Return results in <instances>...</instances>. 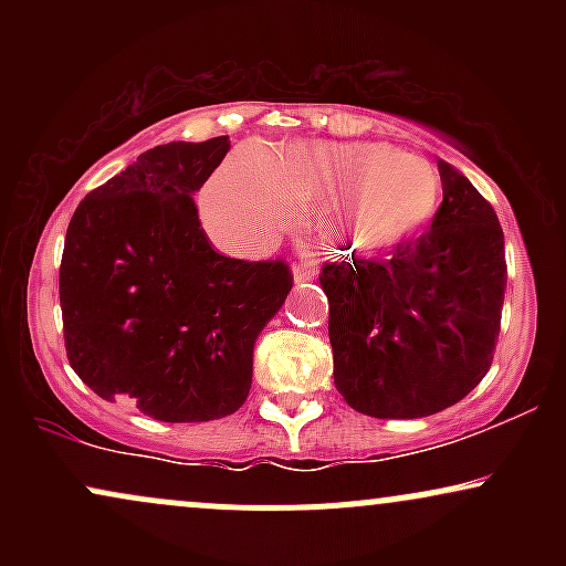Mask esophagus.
<instances>
[{
  "label": "esophagus",
  "mask_w": 566,
  "mask_h": 566,
  "mask_svg": "<svg viewBox=\"0 0 566 566\" xmlns=\"http://www.w3.org/2000/svg\"><path fill=\"white\" fill-rule=\"evenodd\" d=\"M292 276H295V284L311 282V279L316 276V265L311 261H297L295 265H292Z\"/></svg>",
  "instance_id": "esophagus-1"
}]
</instances>
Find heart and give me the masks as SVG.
Instances as JSON below:
<instances>
[{
  "mask_svg": "<svg viewBox=\"0 0 566 566\" xmlns=\"http://www.w3.org/2000/svg\"><path fill=\"white\" fill-rule=\"evenodd\" d=\"M354 196L360 199L347 208ZM439 197L437 167L418 154L386 143L295 140L233 154L205 188V216L220 242L247 250L287 229L301 205L316 200L327 250L375 255L423 231Z\"/></svg>",
  "mask_w": 566,
  "mask_h": 566,
  "instance_id": "1",
  "label": "heart"
}]
</instances>
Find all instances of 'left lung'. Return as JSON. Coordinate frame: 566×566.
I'll list each match as a JSON object with an SVG mask.
<instances>
[{
  "label": "left lung",
  "mask_w": 566,
  "mask_h": 566,
  "mask_svg": "<svg viewBox=\"0 0 566 566\" xmlns=\"http://www.w3.org/2000/svg\"><path fill=\"white\" fill-rule=\"evenodd\" d=\"M431 229L388 258L324 263L335 388L369 418H426L490 373L505 297L500 220L471 180L439 161Z\"/></svg>",
  "instance_id": "left-lung-1"
}]
</instances>
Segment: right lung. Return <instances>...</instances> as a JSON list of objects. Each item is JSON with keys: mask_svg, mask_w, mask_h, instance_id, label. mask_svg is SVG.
Masks as SVG:
<instances>
[{"mask_svg": "<svg viewBox=\"0 0 566 566\" xmlns=\"http://www.w3.org/2000/svg\"><path fill=\"white\" fill-rule=\"evenodd\" d=\"M229 148V135L148 148L80 201L63 244L71 367L161 423L244 405L252 348L292 290L287 263L226 258L201 229L193 193Z\"/></svg>", "mask_w": 566, "mask_h": 566, "instance_id": "add662e5", "label": "right lung"}]
</instances>
